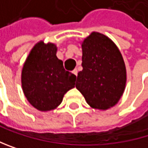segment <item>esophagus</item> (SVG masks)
Masks as SVG:
<instances>
[{"label": "esophagus", "mask_w": 148, "mask_h": 148, "mask_svg": "<svg viewBox=\"0 0 148 148\" xmlns=\"http://www.w3.org/2000/svg\"><path fill=\"white\" fill-rule=\"evenodd\" d=\"M72 73H73V74H74V75L77 77V69L73 70V71H72Z\"/></svg>", "instance_id": "obj_1"}]
</instances>
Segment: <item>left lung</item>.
Instances as JSON below:
<instances>
[{"mask_svg":"<svg viewBox=\"0 0 148 148\" xmlns=\"http://www.w3.org/2000/svg\"><path fill=\"white\" fill-rule=\"evenodd\" d=\"M82 67L76 87L93 108L115 106L123 93L126 69L119 49L107 36L92 32L82 43Z\"/></svg>","mask_w":148,"mask_h":148,"instance_id":"left-lung-1","label":"left lung"}]
</instances>
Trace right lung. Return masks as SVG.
I'll return each mask as SVG.
<instances>
[{
  "label": "right lung",
  "mask_w": 148,
  "mask_h": 148,
  "mask_svg": "<svg viewBox=\"0 0 148 148\" xmlns=\"http://www.w3.org/2000/svg\"><path fill=\"white\" fill-rule=\"evenodd\" d=\"M53 43H37L22 71V87L28 101L40 111L58 107L63 95L75 86L76 76L65 71Z\"/></svg>",
  "instance_id": "right-lung-1"
}]
</instances>
